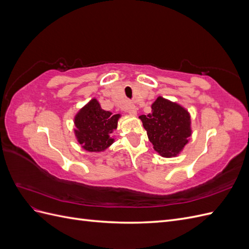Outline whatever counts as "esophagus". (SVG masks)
I'll use <instances>...</instances> for the list:
<instances>
[{
  "label": "esophagus",
  "mask_w": 249,
  "mask_h": 249,
  "mask_svg": "<svg viewBox=\"0 0 249 249\" xmlns=\"http://www.w3.org/2000/svg\"><path fill=\"white\" fill-rule=\"evenodd\" d=\"M137 110H138V108L135 106V105H133V104H129L126 106V112L129 113V114H131V115H136L137 114Z\"/></svg>",
  "instance_id": "34e87169"
}]
</instances>
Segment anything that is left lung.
Segmentation results:
<instances>
[{"instance_id":"8db88e82","label":"left lung","mask_w":249,"mask_h":249,"mask_svg":"<svg viewBox=\"0 0 249 249\" xmlns=\"http://www.w3.org/2000/svg\"><path fill=\"white\" fill-rule=\"evenodd\" d=\"M139 118L155 150L162 157H176L189 141L190 114L177 103L159 96L152 105V112Z\"/></svg>"}]
</instances>
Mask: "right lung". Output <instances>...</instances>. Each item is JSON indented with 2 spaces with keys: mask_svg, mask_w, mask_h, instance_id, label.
Listing matches in <instances>:
<instances>
[{
  "mask_svg": "<svg viewBox=\"0 0 249 249\" xmlns=\"http://www.w3.org/2000/svg\"><path fill=\"white\" fill-rule=\"evenodd\" d=\"M119 117V114L113 115L103 110L95 99L90 101L74 117L77 127L74 134L82 147L88 152H102L108 148L114 142L111 134L116 130Z\"/></svg>",
  "mask_w": 249,
  "mask_h": 249,
  "instance_id": "add662e5",
  "label": "right lung"
}]
</instances>
